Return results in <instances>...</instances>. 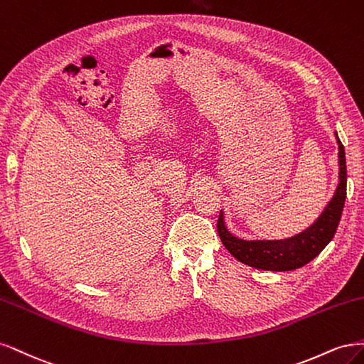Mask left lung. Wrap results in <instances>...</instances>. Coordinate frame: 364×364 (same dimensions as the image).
<instances>
[{
    "label": "left lung",
    "instance_id": "1",
    "mask_svg": "<svg viewBox=\"0 0 364 364\" xmlns=\"http://www.w3.org/2000/svg\"><path fill=\"white\" fill-rule=\"evenodd\" d=\"M338 145V184L333 198L328 201L319 218L295 236L278 240H246L234 236L225 225V216L220 210L218 232L230 254L240 263L260 271L286 272L295 271L316 259L334 237L342 218L346 198V159L345 148L334 132Z\"/></svg>",
    "mask_w": 364,
    "mask_h": 364
}]
</instances>
